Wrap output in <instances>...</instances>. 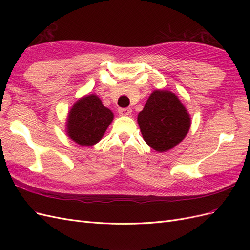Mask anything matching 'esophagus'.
Segmentation results:
<instances>
[{
  "instance_id": "1",
  "label": "esophagus",
  "mask_w": 250,
  "mask_h": 250,
  "mask_svg": "<svg viewBox=\"0 0 250 250\" xmlns=\"http://www.w3.org/2000/svg\"><path fill=\"white\" fill-rule=\"evenodd\" d=\"M130 107H125V108H119V115L120 116H129L131 113Z\"/></svg>"
}]
</instances>
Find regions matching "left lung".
Listing matches in <instances>:
<instances>
[{
  "label": "left lung",
  "mask_w": 250,
  "mask_h": 250,
  "mask_svg": "<svg viewBox=\"0 0 250 250\" xmlns=\"http://www.w3.org/2000/svg\"><path fill=\"white\" fill-rule=\"evenodd\" d=\"M143 139L158 152H166L183 141L191 118L178 97L169 90H154L138 116Z\"/></svg>",
  "instance_id": "1"
}]
</instances>
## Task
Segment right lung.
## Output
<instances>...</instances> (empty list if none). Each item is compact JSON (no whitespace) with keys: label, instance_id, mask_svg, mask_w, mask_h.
I'll return each mask as SVG.
<instances>
[{"label":"right lung","instance_id":"1","mask_svg":"<svg viewBox=\"0 0 250 250\" xmlns=\"http://www.w3.org/2000/svg\"><path fill=\"white\" fill-rule=\"evenodd\" d=\"M113 113L96 95L82 97L73 105L66 121V133L80 146L99 142L112 122Z\"/></svg>","mask_w":250,"mask_h":250}]
</instances>
